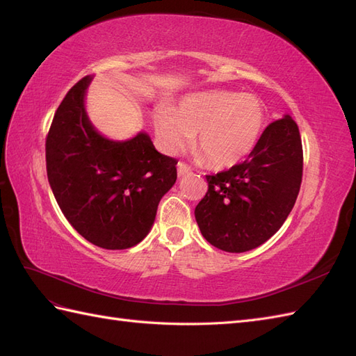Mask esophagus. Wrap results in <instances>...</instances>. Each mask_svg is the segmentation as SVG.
Masks as SVG:
<instances>
[{
  "instance_id": "34e87169",
  "label": "esophagus",
  "mask_w": 356,
  "mask_h": 356,
  "mask_svg": "<svg viewBox=\"0 0 356 356\" xmlns=\"http://www.w3.org/2000/svg\"><path fill=\"white\" fill-rule=\"evenodd\" d=\"M178 177H186L187 174L191 172V168L188 165H186L184 161H178Z\"/></svg>"
}]
</instances>
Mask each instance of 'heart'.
<instances>
[{
	"label": "heart",
	"mask_w": 356,
	"mask_h": 356,
	"mask_svg": "<svg viewBox=\"0 0 356 356\" xmlns=\"http://www.w3.org/2000/svg\"><path fill=\"white\" fill-rule=\"evenodd\" d=\"M266 122L263 102L254 95L212 90L186 96L177 111L161 108L156 115L159 141L168 153L193 143L212 169L232 168L252 153Z\"/></svg>",
	"instance_id": "obj_1"
}]
</instances>
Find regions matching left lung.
Wrapping results in <instances>:
<instances>
[{
  "label": "left lung",
  "instance_id": "1",
  "mask_svg": "<svg viewBox=\"0 0 356 356\" xmlns=\"http://www.w3.org/2000/svg\"><path fill=\"white\" fill-rule=\"evenodd\" d=\"M303 177V147L289 115L268 124L243 163L207 175L208 193L195 209L199 229L225 252L260 246L281 229Z\"/></svg>",
  "mask_w": 356,
  "mask_h": 356
}]
</instances>
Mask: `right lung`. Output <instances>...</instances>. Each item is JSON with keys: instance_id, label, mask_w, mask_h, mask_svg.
Returning a JSON list of instances; mask_svg holds the SVG:
<instances>
[{"instance_id": "add662e5", "label": "right lung", "mask_w": 356, "mask_h": 356, "mask_svg": "<svg viewBox=\"0 0 356 356\" xmlns=\"http://www.w3.org/2000/svg\"><path fill=\"white\" fill-rule=\"evenodd\" d=\"M92 77L75 83L46 138L47 178L62 213L86 241L127 250L154 222L160 199L177 181V159L160 154L145 132L111 141L84 110Z\"/></svg>"}]
</instances>
